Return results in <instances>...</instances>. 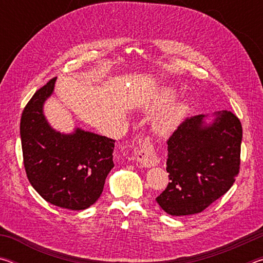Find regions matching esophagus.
Here are the masks:
<instances>
[{"label": "esophagus", "instance_id": "1", "mask_svg": "<svg viewBox=\"0 0 263 263\" xmlns=\"http://www.w3.org/2000/svg\"><path fill=\"white\" fill-rule=\"evenodd\" d=\"M135 157L137 162L141 164L142 167H153L157 166L159 163L158 154L155 152V148L152 144V141L149 140V138H145L141 141L140 147L138 148L137 152L135 153Z\"/></svg>", "mask_w": 263, "mask_h": 263}]
</instances>
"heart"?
Instances as JSON below:
<instances>
[{
  "label": "heart",
  "mask_w": 263,
  "mask_h": 263,
  "mask_svg": "<svg viewBox=\"0 0 263 263\" xmlns=\"http://www.w3.org/2000/svg\"><path fill=\"white\" fill-rule=\"evenodd\" d=\"M184 114L185 104L182 102H174L155 116L153 122L154 130L162 136L171 135L181 124Z\"/></svg>",
  "instance_id": "b5f03b06"
}]
</instances>
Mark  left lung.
I'll list each match as a JSON object with an SVG mask.
<instances>
[{
	"label": "left lung",
	"mask_w": 263,
	"mask_h": 263,
	"mask_svg": "<svg viewBox=\"0 0 263 263\" xmlns=\"http://www.w3.org/2000/svg\"><path fill=\"white\" fill-rule=\"evenodd\" d=\"M197 115L169 137L167 188L157 197L164 212L189 216L205 210L232 186L240 169L242 127L231 111L215 112L212 124Z\"/></svg>",
	"instance_id": "obj_1"
}]
</instances>
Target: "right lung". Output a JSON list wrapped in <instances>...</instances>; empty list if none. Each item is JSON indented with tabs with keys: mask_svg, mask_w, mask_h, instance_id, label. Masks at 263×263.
Wrapping results in <instances>:
<instances>
[{
	"mask_svg": "<svg viewBox=\"0 0 263 263\" xmlns=\"http://www.w3.org/2000/svg\"><path fill=\"white\" fill-rule=\"evenodd\" d=\"M57 78L34 92L21 118V141L26 176L34 190L53 205L84 210L103 191L114 168L115 140L77 128L57 132L43 114Z\"/></svg>",
	"mask_w": 263,
	"mask_h": 263,
	"instance_id": "1",
	"label": "right lung"
}]
</instances>
